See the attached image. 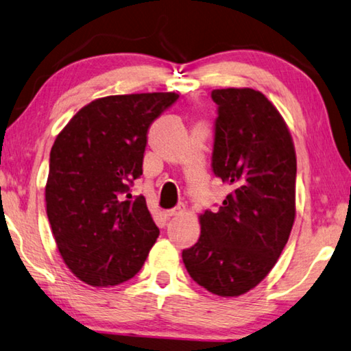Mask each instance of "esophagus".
<instances>
[{
  "mask_svg": "<svg viewBox=\"0 0 351 351\" xmlns=\"http://www.w3.org/2000/svg\"><path fill=\"white\" fill-rule=\"evenodd\" d=\"M182 213H183V206L179 205V206H176V208L165 211V216H166V217H176V216H179V215H182Z\"/></svg>",
  "mask_w": 351,
  "mask_h": 351,
  "instance_id": "34e87169",
  "label": "esophagus"
}]
</instances>
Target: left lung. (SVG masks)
<instances>
[{
	"label": "left lung",
	"instance_id": "1",
	"mask_svg": "<svg viewBox=\"0 0 351 351\" xmlns=\"http://www.w3.org/2000/svg\"><path fill=\"white\" fill-rule=\"evenodd\" d=\"M217 104L213 172L232 193L199 216L200 237L182 252L188 274L221 297L243 295L267 277L295 219L297 158L283 117L261 91H211Z\"/></svg>",
	"mask_w": 351,
	"mask_h": 351
}]
</instances>
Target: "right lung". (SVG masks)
<instances>
[{
	"label": "right lung",
	"instance_id": "add662e5",
	"mask_svg": "<svg viewBox=\"0 0 351 351\" xmlns=\"http://www.w3.org/2000/svg\"><path fill=\"white\" fill-rule=\"evenodd\" d=\"M177 93L99 97L57 135L49 155L46 215L57 249L84 283L107 288L135 277L160 230L146 199L132 197L143 174L149 125Z\"/></svg>",
	"mask_w": 351,
	"mask_h": 351
}]
</instances>
